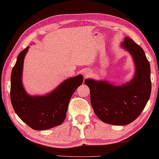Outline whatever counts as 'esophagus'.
I'll return each mask as SVG.
<instances>
[{"mask_svg":"<svg viewBox=\"0 0 159 159\" xmlns=\"http://www.w3.org/2000/svg\"><path fill=\"white\" fill-rule=\"evenodd\" d=\"M84 75L85 77L89 76V75H90V72L89 71V70H85V71L84 72Z\"/></svg>","mask_w":159,"mask_h":159,"instance_id":"obj_1","label":"esophagus"}]
</instances>
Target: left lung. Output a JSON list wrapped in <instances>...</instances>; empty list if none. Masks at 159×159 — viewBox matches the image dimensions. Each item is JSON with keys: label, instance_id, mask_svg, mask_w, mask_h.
I'll list each match as a JSON object with an SVG mask.
<instances>
[{"label": "left lung", "instance_id": "8db88e82", "mask_svg": "<svg viewBox=\"0 0 159 159\" xmlns=\"http://www.w3.org/2000/svg\"><path fill=\"white\" fill-rule=\"evenodd\" d=\"M121 46L134 59L136 71L131 80L115 86L106 80H85L90 89L94 113L103 122L117 125L136 120L145 108L151 91L150 64L143 50L129 37L125 38Z\"/></svg>", "mask_w": 159, "mask_h": 159}]
</instances>
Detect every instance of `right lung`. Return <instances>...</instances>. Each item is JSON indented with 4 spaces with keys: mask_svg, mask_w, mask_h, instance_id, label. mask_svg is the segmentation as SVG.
Instances as JSON below:
<instances>
[{
    "mask_svg": "<svg viewBox=\"0 0 159 159\" xmlns=\"http://www.w3.org/2000/svg\"><path fill=\"white\" fill-rule=\"evenodd\" d=\"M28 48L19 53L12 69L11 101L18 117L34 130H47L61 125L66 117L72 95L82 84V75L65 80L51 93L45 96H30L24 89L22 73L24 58Z\"/></svg>",
    "mask_w": 159,
    "mask_h": 159,
    "instance_id": "right-lung-1",
    "label": "right lung"
}]
</instances>
